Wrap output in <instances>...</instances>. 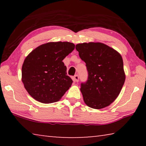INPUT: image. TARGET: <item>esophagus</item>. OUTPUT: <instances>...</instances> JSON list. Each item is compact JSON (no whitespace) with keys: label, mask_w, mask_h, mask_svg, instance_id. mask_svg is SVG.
I'll use <instances>...</instances> for the list:
<instances>
[{"label":"esophagus","mask_w":146,"mask_h":146,"mask_svg":"<svg viewBox=\"0 0 146 146\" xmlns=\"http://www.w3.org/2000/svg\"><path fill=\"white\" fill-rule=\"evenodd\" d=\"M74 79H75V80L76 81V82H78L79 81V76L78 75H76L74 76Z\"/></svg>","instance_id":"obj_1"}]
</instances>
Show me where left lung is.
I'll return each instance as SVG.
<instances>
[{
	"label": "left lung",
	"instance_id": "left-lung-1",
	"mask_svg": "<svg viewBox=\"0 0 146 146\" xmlns=\"http://www.w3.org/2000/svg\"><path fill=\"white\" fill-rule=\"evenodd\" d=\"M76 49L88 71L87 80L80 85L84 101L93 109L107 107L117 98L125 82L122 56L100 42L78 44Z\"/></svg>",
	"mask_w": 146,
	"mask_h": 146
}]
</instances>
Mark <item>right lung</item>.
<instances>
[{
  "mask_svg": "<svg viewBox=\"0 0 146 146\" xmlns=\"http://www.w3.org/2000/svg\"><path fill=\"white\" fill-rule=\"evenodd\" d=\"M75 49L68 42H48L35 49L27 56L22 68L24 88L34 99L49 104L57 102L71 87L64 58Z\"/></svg>",
  "mask_w": 146,
  "mask_h": 146,
  "instance_id": "obj_1",
  "label": "right lung"
}]
</instances>
